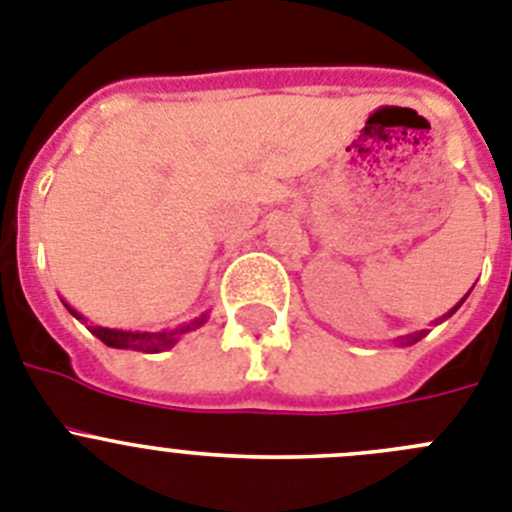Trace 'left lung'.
<instances>
[{
    "instance_id": "8db88e82",
    "label": "left lung",
    "mask_w": 512,
    "mask_h": 512,
    "mask_svg": "<svg viewBox=\"0 0 512 512\" xmlns=\"http://www.w3.org/2000/svg\"><path fill=\"white\" fill-rule=\"evenodd\" d=\"M462 303H464V298H462V301H459V303H457V306H454V308H451V311H449V313H444V316H441V319H439V321H444V319H449V316H451V313H454V311H457V308H459V306H462ZM439 321H434V324H439ZM423 336H426V329H421V331H416V334H408V336H405V339H400V344H416V342H418V339H423Z\"/></svg>"
}]
</instances>
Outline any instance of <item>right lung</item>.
Returning <instances> with one entry per match:
<instances>
[{"instance_id": "obj_1", "label": "right lung", "mask_w": 512, "mask_h": 512, "mask_svg": "<svg viewBox=\"0 0 512 512\" xmlns=\"http://www.w3.org/2000/svg\"><path fill=\"white\" fill-rule=\"evenodd\" d=\"M68 311L76 316V319L86 321L84 316L78 311H73L71 306L66 303ZM206 321V313L204 316H199V319H193L191 324H183L178 326V329H170V331H122V329H107V326H89V331L94 336H99L101 342L107 344V347H114V349H137V352H165V349H170L173 344L181 339L186 331L191 329H199L201 324Z\"/></svg>"}]
</instances>
